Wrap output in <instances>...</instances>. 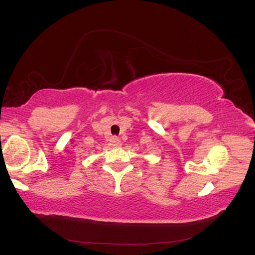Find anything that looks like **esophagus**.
<instances>
[{"label": "esophagus", "instance_id": "1", "mask_svg": "<svg viewBox=\"0 0 255 255\" xmlns=\"http://www.w3.org/2000/svg\"><path fill=\"white\" fill-rule=\"evenodd\" d=\"M111 144L113 147H119L122 144V140L117 137H112L111 139Z\"/></svg>", "mask_w": 255, "mask_h": 255}]
</instances>
